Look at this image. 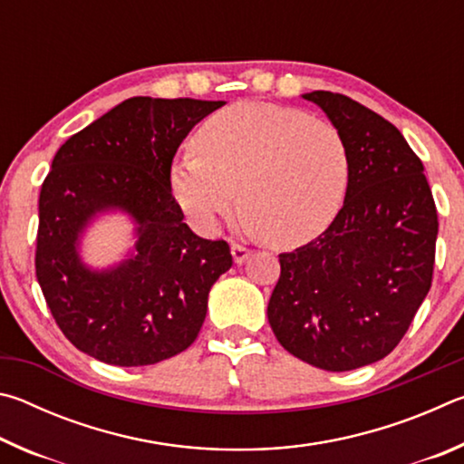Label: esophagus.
Listing matches in <instances>:
<instances>
[{
  "mask_svg": "<svg viewBox=\"0 0 464 464\" xmlns=\"http://www.w3.org/2000/svg\"><path fill=\"white\" fill-rule=\"evenodd\" d=\"M231 254H233V260L235 264H243L249 257L251 251L246 246H239V243H233L231 246Z\"/></svg>",
  "mask_w": 464,
  "mask_h": 464,
  "instance_id": "1",
  "label": "esophagus"
}]
</instances>
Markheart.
<instances>
[{
	"instance_id": "heart-1",
	"label": "heart",
	"mask_w": 464,
	"mask_h": 464,
	"mask_svg": "<svg viewBox=\"0 0 464 464\" xmlns=\"http://www.w3.org/2000/svg\"><path fill=\"white\" fill-rule=\"evenodd\" d=\"M194 149L174 161L169 184L204 229L233 213L241 190L243 213L264 237L295 247L324 233L348 196V140L303 110L239 102L202 122Z\"/></svg>"
}]
</instances>
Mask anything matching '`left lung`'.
Masks as SVG:
<instances>
[{"label":"left lung","instance_id":"obj_1","mask_svg":"<svg viewBox=\"0 0 464 464\" xmlns=\"http://www.w3.org/2000/svg\"><path fill=\"white\" fill-rule=\"evenodd\" d=\"M348 140L343 207L317 239L280 254L268 321L290 354L332 372L395 350L431 286L438 213L423 163L389 121L334 92H311Z\"/></svg>","mask_w":464,"mask_h":464}]
</instances>
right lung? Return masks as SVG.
<instances>
[{"label":"right lung","mask_w":464,"mask_h":464,"mask_svg":"<svg viewBox=\"0 0 464 464\" xmlns=\"http://www.w3.org/2000/svg\"><path fill=\"white\" fill-rule=\"evenodd\" d=\"M223 104L129 98L54 155L38 198L36 278L61 332L100 362L147 366L184 352L207 317L210 286L231 268L227 241L194 235L169 184L178 147ZM108 208L138 221L136 256L92 273L76 237Z\"/></svg>","instance_id":"right-lung-1"}]
</instances>
